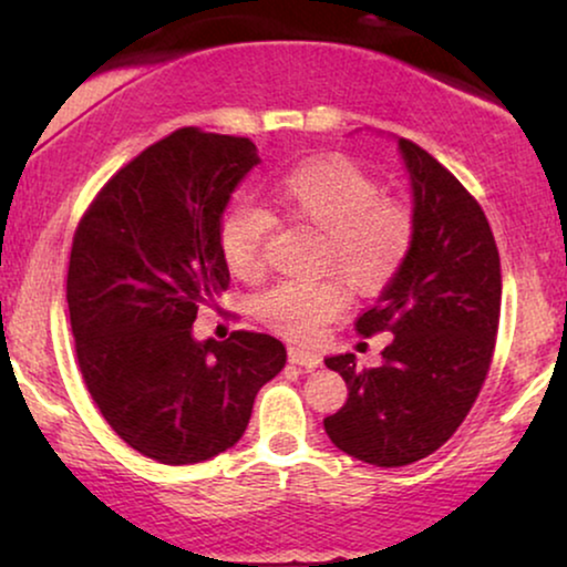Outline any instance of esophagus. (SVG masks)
<instances>
[{
  "label": "esophagus",
  "mask_w": 567,
  "mask_h": 567,
  "mask_svg": "<svg viewBox=\"0 0 567 567\" xmlns=\"http://www.w3.org/2000/svg\"><path fill=\"white\" fill-rule=\"evenodd\" d=\"M289 361L297 363V367H301V369H309V371L317 369L322 363L320 353L305 351V348H289Z\"/></svg>",
  "instance_id": "esophagus-1"
}]
</instances>
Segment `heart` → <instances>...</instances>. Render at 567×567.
Instances as JSON below:
<instances>
[{
    "mask_svg": "<svg viewBox=\"0 0 567 567\" xmlns=\"http://www.w3.org/2000/svg\"><path fill=\"white\" fill-rule=\"evenodd\" d=\"M276 204L293 221L322 231L320 268H336L355 291H377L405 266L415 243V219L398 200L384 198L377 177L346 157H320L293 167L278 185ZM274 216L239 200L219 227V247L231 274L258 281ZM348 305L338 278L281 281L255 301V315L278 336L315 340Z\"/></svg>",
    "mask_w": 567,
    "mask_h": 567,
    "instance_id": "obj_1",
    "label": "heart"
}]
</instances>
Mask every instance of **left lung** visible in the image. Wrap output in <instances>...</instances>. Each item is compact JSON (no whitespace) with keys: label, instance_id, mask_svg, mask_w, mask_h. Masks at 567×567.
<instances>
[{"label":"left lung","instance_id":"obj_1","mask_svg":"<svg viewBox=\"0 0 567 567\" xmlns=\"http://www.w3.org/2000/svg\"><path fill=\"white\" fill-rule=\"evenodd\" d=\"M413 190L415 243L355 330L392 332L382 367L328 355L348 400L324 417L340 452L377 467H405L444 446L475 405L501 317V258L483 208L421 146L398 138Z\"/></svg>","mask_w":567,"mask_h":567}]
</instances>
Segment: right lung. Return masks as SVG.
<instances>
[{
    "label": "right lung",
    "mask_w": 567,
    "mask_h": 567,
    "mask_svg": "<svg viewBox=\"0 0 567 567\" xmlns=\"http://www.w3.org/2000/svg\"><path fill=\"white\" fill-rule=\"evenodd\" d=\"M250 138L181 128L121 167L74 231L66 301L84 384L111 429L162 464L235 446L255 394L286 363L281 340H196L198 305L227 289L219 247Z\"/></svg>",
    "instance_id": "add662e5"
}]
</instances>
